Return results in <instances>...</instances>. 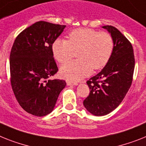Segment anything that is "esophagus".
<instances>
[{
    "label": "esophagus",
    "instance_id": "1",
    "mask_svg": "<svg viewBox=\"0 0 146 146\" xmlns=\"http://www.w3.org/2000/svg\"><path fill=\"white\" fill-rule=\"evenodd\" d=\"M67 84H68V85H75V86H76V85H78V84H79V83L73 82H70V81H67Z\"/></svg>",
    "mask_w": 146,
    "mask_h": 146
}]
</instances>
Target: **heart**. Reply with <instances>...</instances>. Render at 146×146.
<instances>
[{
  "mask_svg": "<svg viewBox=\"0 0 146 146\" xmlns=\"http://www.w3.org/2000/svg\"><path fill=\"white\" fill-rule=\"evenodd\" d=\"M113 41L110 34L88 28H79L68 35V41L58 38L52 43L54 58L59 63L68 62L77 51L79 59L70 62L61 67V75L71 81H79L91 73L92 68L100 70L111 58Z\"/></svg>",
  "mask_w": 146,
  "mask_h": 146,
  "instance_id": "heart-1",
  "label": "heart"
}]
</instances>
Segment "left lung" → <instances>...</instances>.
<instances>
[{"instance_id": "1", "label": "left lung", "mask_w": 146, "mask_h": 146, "mask_svg": "<svg viewBox=\"0 0 146 146\" xmlns=\"http://www.w3.org/2000/svg\"><path fill=\"white\" fill-rule=\"evenodd\" d=\"M111 34L113 50L103 69L87 82L89 96L83 105L97 117L105 116L118 107L131 85L134 70V55L131 44L113 26H103Z\"/></svg>"}]
</instances>
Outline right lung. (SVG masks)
<instances>
[{
  "instance_id": "obj_1",
  "label": "right lung",
  "mask_w": 146,
  "mask_h": 146,
  "mask_svg": "<svg viewBox=\"0 0 146 146\" xmlns=\"http://www.w3.org/2000/svg\"><path fill=\"white\" fill-rule=\"evenodd\" d=\"M66 26L38 21L15 38L9 58L11 84L24 111L43 117L52 112L65 81L51 79L57 73L52 43Z\"/></svg>"
}]
</instances>
